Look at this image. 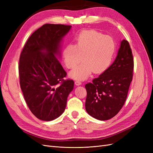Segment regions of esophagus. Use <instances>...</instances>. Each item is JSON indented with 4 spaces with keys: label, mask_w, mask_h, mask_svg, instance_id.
<instances>
[{
    "label": "esophagus",
    "mask_w": 153,
    "mask_h": 153,
    "mask_svg": "<svg viewBox=\"0 0 153 153\" xmlns=\"http://www.w3.org/2000/svg\"><path fill=\"white\" fill-rule=\"evenodd\" d=\"M75 84L76 85H80L82 84V82L80 80H76L75 82Z\"/></svg>",
    "instance_id": "obj_1"
}]
</instances>
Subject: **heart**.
<instances>
[{"instance_id":"1","label":"heart","mask_w":153,"mask_h":153,"mask_svg":"<svg viewBox=\"0 0 153 153\" xmlns=\"http://www.w3.org/2000/svg\"><path fill=\"white\" fill-rule=\"evenodd\" d=\"M115 50L114 39L95 30L82 31L75 39V45L64 47L62 56L68 69L75 68L69 73L75 80H85L94 71L95 74L105 71L112 62Z\"/></svg>"}]
</instances>
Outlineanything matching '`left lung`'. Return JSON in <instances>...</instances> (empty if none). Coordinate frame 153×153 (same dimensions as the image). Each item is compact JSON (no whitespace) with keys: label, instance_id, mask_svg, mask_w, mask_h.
Listing matches in <instances>:
<instances>
[{"label":"left lung","instance_id":"left-lung-1","mask_svg":"<svg viewBox=\"0 0 153 153\" xmlns=\"http://www.w3.org/2000/svg\"><path fill=\"white\" fill-rule=\"evenodd\" d=\"M133 68L130 45L128 41L123 39L112 65L85 86V110L91 116L105 121L118 114L127 98Z\"/></svg>","mask_w":153,"mask_h":153}]
</instances>
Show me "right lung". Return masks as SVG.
<instances>
[{
    "instance_id": "add662e5",
    "label": "right lung",
    "mask_w": 153,
    "mask_h": 153,
    "mask_svg": "<svg viewBox=\"0 0 153 153\" xmlns=\"http://www.w3.org/2000/svg\"><path fill=\"white\" fill-rule=\"evenodd\" d=\"M71 26L46 24L34 31L22 51L18 65L20 84L31 112L42 121L59 117L65 110L74 81L57 58L63 37Z\"/></svg>"
}]
</instances>
